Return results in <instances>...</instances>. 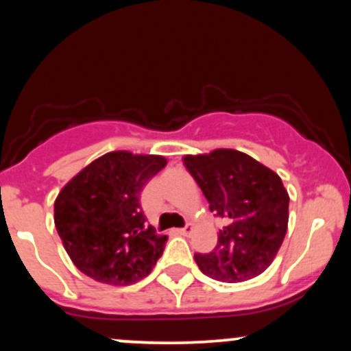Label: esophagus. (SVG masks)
<instances>
[{"instance_id": "34e87169", "label": "esophagus", "mask_w": 351, "mask_h": 351, "mask_svg": "<svg viewBox=\"0 0 351 351\" xmlns=\"http://www.w3.org/2000/svg\"><path fill=\"white\" fill-rule=\"evenodd\" d=\"M193 229H195V224H191V223H188L186 226L184 228H181V229H178V232L181 236H188V234H191L193 232Z\"/></svg>"}]
</instances>
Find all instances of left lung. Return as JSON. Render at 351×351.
Here are the masks:
<instances>
[{"label": "left lung", "instance_id": "left-lung-1", "mask_svg": "<svg viewBox=\"0 0 351 351\" xmlns=\"http://www.w3.org/2000/svg\"><path fill=\"white\" fill-rule=\"evenodd\" d=\"M184 167L226 226L209 254H196L204 276L244 282L261 276L276 259L289 224V193L280 176L232 148L184 155Z\"/></svg>", "mask_w": 351, "mask_h": 351}]
</instances>
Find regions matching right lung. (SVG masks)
Here are the masks:
<instances>
[{
  "label": "right lung",
  "mask_w": 351,
  "mask_h": 351,
  "mask_svg": "<svg viewBox=\"0 0 351 351\" xmlns=\"http://www.w3.org/2000/svg\"><path fill=\"white\" fill-rule=\"evenodd\" d=\"M165 165L162 155L108 152L64 184L54 201V224L80 272L117 287L152 272L168 236L147 226L140 193Z\"/></svg>",
  "instance_id": "1"
}]
</instances>
